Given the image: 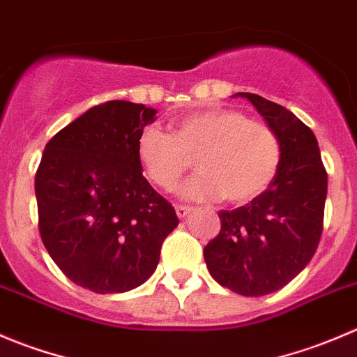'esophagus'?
Listing matches in <instances>:
<instances>
[{
	"mask_svg": "<svg viewBox=\"0 0 357 357\" xmlns=\"http://www.w3.org/2000/svg\"><path fill=\"white\" fill-rule=\"evenodd\" d=\"M175 210H177V217L178 218H185L187 215H189L190 211H192V206H185V204H177V206H175Z\"/></svg>",
	"mask_w": 357,
	"mask_h": 357,
	"instance_id": "esophagus-1",
	"label": "esophagus"
}]
</instances>
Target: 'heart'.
<instances>
[{"instance_id":"obj_1","label":"heart","mask_w":357,"mask_h":357,"mask_svg":"<svg viewBox=\"0 0 357 357\" xmlns=\"http://www.w3.org/2000/svg\"><path fill=\"white\" fill-rule=\"evenodd\" d=\"M137 158L151 183L174 190L190 170L201 174L187 182L185 199L227 203L255 199L269 187L281 163V142L273 126L248 119L232 109H210L185 116L170 132L146 126L137 137Z\"/></svg>"}]
</instances>
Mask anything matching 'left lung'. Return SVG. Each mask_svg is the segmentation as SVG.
<instances>
[{
	"label": "left lung",
	"instance_id": "left-lung-1",
	"mask_svg": "<svg viewBox=\"0 0 357 357\" xmlns=\"http://www.w3.org/2000/svg\"><path fill=\"white\" fill-rule=\"evenodd\" d=\"M255 105L281 142L273 182L252 203L222 210L220 232L203 250L211 278L245 297L280 290L310 262L323 232L328 175L312 130L283 105L238 93Z\"/></svg>",
	"mask_w": 357,
	"mask_h": 357
}]
</instances>
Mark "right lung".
Segmentation results:
<instances>
[{"label":"right lung","mask_w":357,"mask_h":357,"mask_svg":"<svg viewBox=\"0 0 357 357\" xmlns=\"http://www.w3.org/2000/svg\"><path fill=\"white\" fill-rule=\"evenodd\" d=\"M144 104L109 100L52 137L38 167V227L59 269L95 294L140 287L178 225L137 158V137L154 121Z\"/></svg>","instance_id":"obj_1"}]
</instances>
